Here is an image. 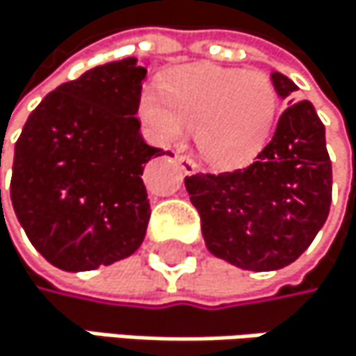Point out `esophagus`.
Segmentation results:
<instances>
[{
  "instance_id": "34e87169",
  "label": "esophagus",
  "mask_w": 356,
  "mask_h": 356,
  "mask_svg": "<svg viewBox=\"0 0 356 356\" xmlns=\"http://www.w3.org/2000/svg\"><path fill=\"white\" fill-rule=\"evenodd\" d=\"M177 162H179V166H181V170H184L186 175H192V172H196V170H198L196 160H194V158H190V156H177Z\"/></svg>"
}]
</instances>
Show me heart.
I'll use <instances>...</instances> for the list:
<instances>
[{
	"label": "heart",
	"mask_w": 356,
	"mask_h": 356,
	"mask_svg": "<svg viewBox=\"0 0 356 356\" xmlns=\"http://www.w3.org/2000/svg\"><path fill=\"white\" fill-rule=\"evenodd\" d=\"M278 97L259 71L188 67L166 75L162 95L145 90L139 113L166 145L194 129L196 147L217 166H236L255 156L274 124Z\"/></svg>",
	"instance_id": "1"
}]
</instances>
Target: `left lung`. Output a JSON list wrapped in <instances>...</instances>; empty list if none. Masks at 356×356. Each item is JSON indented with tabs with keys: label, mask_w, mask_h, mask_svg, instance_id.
I'll return each instance as SVG.
<instances>
[{
	"label": "left lung",
	"mask_w": 356,
	"mask_h": 356,
	"mask_svg": "<svg viewBox=\"0 0 356 356\" xmlns=\"http://www.w3.org/2000/svg\"><path fill=\"white\" fill-rule=\"evenodd\" d=\"M291 103L298 86L272 73ZM186 190L200 213L207 249L243 270L266 272L296 261L314 241L332 204V160L325 126L310 101L291 103L255 162L230 172H196Z\"/></svg>",
	"instance_id": "1"
}]
</instances>
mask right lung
Listing matches in <instances>:
<instances>
[{
  "instance_id": "add662e5",
  "label": "right lung",
  "mask_w": 356,
  "mask_h": 356,
  "mask_svg": "<svg viewBox=\"0 0 356 356\" xmlns=\"http://www.w3.org/2000/svg\"><path fill=\"white\" fill-rule=\"evenodd\" d=\"M145 73L131 56L60 84L14 145V213L31 245L60 270L109 266L145 238L149 198L141 175L166 154L139 133Z\"/></svg>"
}]
</instances>
